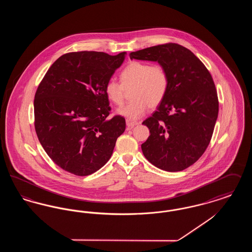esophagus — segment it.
Listing matches in <instances>:
<instances>
[{
    "mask_svg": "<svg viewBox=\"0 0 252 252\" xmlns=\"http://www.w3.org/2000/svg\"><path fill=\"white\" fill-rule=\"evenodd\" d=\"M126 126H127V127H134L135 126L139 125V123H138V122H135V121L129 120V119H126Z\"/></svg>",
    "mask_w": 252,
    "mask_h": 252,
    "instance_id": "34e87169",
    "label": "esophagus"
}]
</instances>
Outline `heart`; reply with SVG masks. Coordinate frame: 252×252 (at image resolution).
Here are the masks:
<instances>
[{
  "label": "heart",
  "instance_id": "heart-1",
  "mask_svg": "<svg viewBox=\"0 0 252 252\" xmlns=\"http://www.w3.org/2000/svg\"><path fill=\"white\" fill-rule=\"evenodd\" d=\"M120 82L109 79L105 94L116 106L124 103L126 91L132 89L131 102L117 109V113L129 120L143 117L148 107L156 108L164 100L169 89V74L160 64L133 61L121 72Z\"/></svg>",
  "mask_w": 252,
  "mask_h": 252
}]
</instances>
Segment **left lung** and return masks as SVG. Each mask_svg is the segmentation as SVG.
<instances>
[{
    "mask_svg": "<svg viewBox=\"0 0 252 252\" xmlns=\"http://www.w3.org/2000/svg\"><path fill=\"white\" fill-rule=\"evenodd\" d=\"M129 57L157 61L169 74L164 100L143 122L150 132L142 144L144 157L168 172L191 166L210 144L218 116V97L211 73L189 49L177 43L139 50Z\"/></svg>",
    "mask_w": 252,
    "mask_h": 252,
    "instance_id": "1",
    "label": "left lung"
}]
</instances>
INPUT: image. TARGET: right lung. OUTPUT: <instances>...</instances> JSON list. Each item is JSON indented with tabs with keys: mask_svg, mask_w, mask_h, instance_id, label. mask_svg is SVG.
<instances>
[{
	"mask_svg": "<svg viewBox=\"0 0 252 252\" xmlns=\"http://www.w3.org/2000/svg\"><path fill=\"white\" fill-rule=\"evenodd\" d=\"M126 52L109 56L82 51L61 56L38 85L34 100L35 129L51 159L75 176H89L112 155L126 129L110 112L105 85L125 60Z\"/></svg>",
	"mask_w": 252,
	"mask_h": 252,
	"instance_id": "right-lung-1",
	"label": "right lung"
}]
</instances>
